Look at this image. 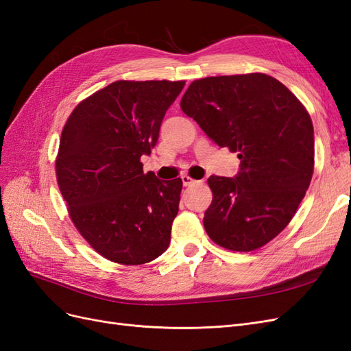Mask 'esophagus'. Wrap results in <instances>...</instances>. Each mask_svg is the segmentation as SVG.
<instances>
[{
  "label": "esophagus",
  "instance_id": "1",
  "mask_svg": "<svg viewBox=\"0 0 351 351\" xmlns=\"http://www.w3.org/2000/svg\"><path fill=\"white\" fill-rule=\"evenodd\" d=\"M181 179H182V184H184V186H189V185H194V184H199V181H194L193 178H189V176H186V175H184Z\"/></svg>",
  "mask_w": 351,
  "mask_h": 351
}]
</instances>
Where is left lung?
<instances>
[{"instance_id":"left-lung-1","label":"left lung","mask_w":351,"mask_h":351,"mask_svg":"<svg viewBox=\"0 0 351 351\" xmlns=\"http://www.w3.org/2000/svg\"><path fill=\"white\" fill-rule=\"evenodd\" d=\"M219 147L238 152L234 178L210 176L204 228L220 247L252 252L289 223L312 181L315 134L297 97L263 73L194 81L181 99Z\"/></svg>"}]
</instances>
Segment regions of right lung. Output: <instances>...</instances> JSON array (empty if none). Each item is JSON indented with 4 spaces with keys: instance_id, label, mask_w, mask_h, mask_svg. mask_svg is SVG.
<instances>
[{
    "instance_id": "right-lung-1",
    "label": "right lung",
    "mask_w": 351,
    "mask_h": 351,
    "mask_svg": "<svg viewBox=\"0 0 351 351\" xmlns=\"http://www.w3.org/2000/svg\"><path fill=\"white\" fill-rule=\"evenodd\" d=\"M184 81H117L79 104L63 128L56 172L70 217L103 257L144 265L163 254L182 181L143 172Z\"/></svg>"
}]
</instances>
